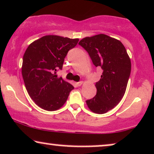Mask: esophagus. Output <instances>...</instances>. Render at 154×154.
<instances>
[{"instance_id": "34e87169", "label": "esophagus", "mask_w": 154, "mask_h": 154, "mask_svg": "<svg viewBox=\"0 0 154 154\" xmlns=\"http://www.w3.org/2000/svg\"><path fill=\"white\" fill-rule=\"evenodd\" d=\"M82 83H83V82H77V83H76V85H77V86L79 87V86H81V85H82Z\"/></svg>"}]
</instances>
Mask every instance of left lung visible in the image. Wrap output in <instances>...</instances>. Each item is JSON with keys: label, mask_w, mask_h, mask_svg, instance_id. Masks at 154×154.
Returning <instances> with one entry per match:
<instances>
[{"label": "left lung", "mask_w": 154, "mask_h": 154, "mask_svg": "<svg viewBox=\"0 0 154 154\" xmlns=\"http://www.w3.org/2000/svg\"><path fill=\"white\" fill-rule=\"evenodd\" d=\"M79 44L88 51L94 65L103 69L101 78L95 84L97 94L86 103L92 112L105 113L116 106L125 94L131 59L121 42L103 34L85 37Z\"/></svg>", "instance_id": "obj_1"}]
</instances>
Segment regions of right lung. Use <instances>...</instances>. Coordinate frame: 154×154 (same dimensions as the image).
<instances>
[{
	"label": "right lung",
	"instance_id": "1",
	"mask_svg": "<svg viewBox=\"0 0 154 154\" xmlns=\"http://www.w3.org/2000/svg\"><path fill=\"white\" fill-rule=\"evenodd\" d=\"M79 38L47 35L32 42L24 53L22 76L26 89L38 107L54 111L66 103L74 87L58 77L68 51L77 45Z\"/></svg>",
	"mask_w": 154,
	"mask_h": 154
}]
</instances>
